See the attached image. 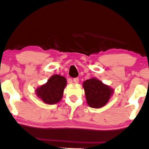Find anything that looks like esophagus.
Returning a JSON list of instances; mask_svg holds the SVG:
<instances>
[{
    "label": "esophagus",
    "instance_id": "1",
    "mask_svg": "<svg viewBox=\"0 0 149 149\" xmlns=\"http://www.w3.org/2000/svg\"><path fill=\"white\" fill-rule=\"evenodd\" d=\"M73 82L76 83H78V82H79V79H78V78H73Z\"/></svg>",
    "mask_w": 149,
    "mask_h": 149
}]
</instances>
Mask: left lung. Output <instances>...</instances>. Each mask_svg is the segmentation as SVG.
<instances>
[{
  "label": "left lung",
  "instance_id": "1",
  "mask_svg": "<svg viewBox=\"0 0 149 149\" xmlns=\"http://www.w3.org/2000/svg\"><path fill=\"white\" fill-rule=\"evenodd\" d=\"M86 98L88 105L92 108L104 107L112 97L114 89L104 84L96 78H91L83 83Z\"/></svg>",
  "mask_w": 149,
  "mask_h": 149
}]
</instances>
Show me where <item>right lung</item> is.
Listing matches in <instances>:
<instances>
[{
    "mask_svg": "<svg viewBox=\"0 0 149 149\" xmlns=\"http://www.w3.org/2000/svg\"><path fill=\"white\" fill-rule=\"evenodd\" d=\"M66 85V78L64 76L54 74L47 83L35 90L36 95L45 104H54L62 99Z\"/></svg>",
    "mask_w": 149,
    "mask_h": 149,
    "instance_id": "1",
    "label": "right lung"
}]
</instances>
